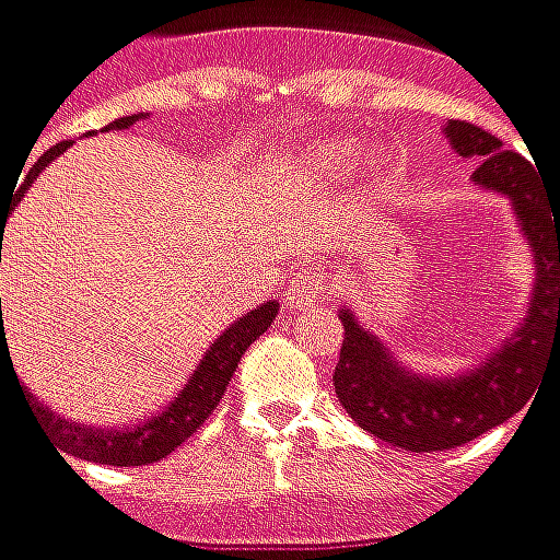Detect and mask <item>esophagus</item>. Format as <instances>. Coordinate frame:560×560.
Here are the masks:
<instances>
[{
  "label": "esophagus",
  "mask_w": 560,
  "mask_h": 560,
  "mask_svg": "<svg viewBox=\"0 0 560 560\" xmlns=\"http://www.w3.org/2000/svg\"><path fill=\"white\" fill-rule=\"evenodd\" d=\"M328 283H331V280H328L325 267H318V264H302L300 270L293 273V280H290L287 302H290L293 308H308V305L325 300Z\"/></svg>",
  "instance_id": "obj_1"
}]
</instances>
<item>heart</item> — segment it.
Returning <instances> with one entry per match:
<instances>
[{
    "instance_id": "heart-1",
    "label": "heart",
    "mask_w": 560,
    "mask_h": 560,
    "mask_svg": "<svg viewBox=\"0 0 560 560\" xmlns=\"http://www.w3.org/2000/svg\"><path fill=\"white\" fill-rule=\"evenodd\" d=\"M360 155H363L360 142H331V145L325 149V162L335 165V168H340V165H357Z\"/></svg>"
}]
</instances>
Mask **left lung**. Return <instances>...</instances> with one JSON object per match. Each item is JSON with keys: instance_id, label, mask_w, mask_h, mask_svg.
Returning <instances> with one entry per match:
<instances>
[{"instance_id": "1", "label": "left lung", "mask_w": 560, "mask_h": 560, "mask_svg": "<svg viewBox=\"0 0 560 560\" xmlns=\"http://www.w3.org/2000/svg\"><path fill=\"white\" fill-rule=\"evenodd\" d=\"M446 137L465 159H478L475 180L510 197L536 258L529 312L488 360L456 380L408 373L350 308L340 312L343 343L335 392L343 411L382 443L411 453H443L510 420L536 395L541 370L560 363V197L536 184V168L488 130L450 120Z\"/></svg>"}]
</instances>
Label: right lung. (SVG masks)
<instances>
[{"instance_id":"1","label":"right lung","mask_w":560,"mask_h":560,"mask_svg":"<svg viewBox=\"0 0 560 560\" xmlns=\"http://www.w3.org/2000/svg\"><path fill=\"white\" fill-rule=\"evenodd\" d=\"M140 120L137 117H120L114 124H107L104 130H127ZM69 149V142H57L50 152H44L27 178L15 190V203L24 197V190L31 187V180L37 178L44 172V165H50L60 152ZM15 203L2 207L0 203V229L5 232V220L9 213L15 210ZM2 242V235H0ZM277 308L280 302H264L258 308H252L248 315H242L232 328H225L220 338L213 340V347L207 350V357L200 360V366L194 370L190 382L180 388V395L159 415V418H149L140 427H127V430H95V427H85V423H75V420L60 418L57 411L44 408L34 395H27L34 415H37V423L47 430V436L54 440V446L60 453H69L75 459H89L101 462V465H149V462L165 459L168 453H175L180 443L200 430V423L213 415V408L220 405L222 392L225 385L232 382V373L238 370V360L242 353L255 343V340L270 328V322L277 318ZM5 340V338H2ZM9 353V347L0 343V363L2 357ZM15 370V366H12Z\"/></svg>"}]
</instances>
